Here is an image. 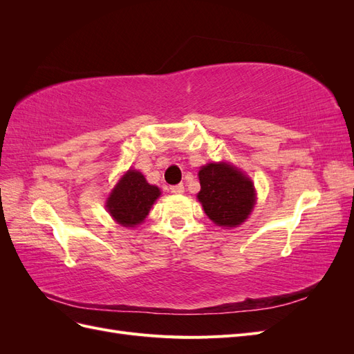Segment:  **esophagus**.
I'll list each match as a JSON object with an SVG mask.
<instances>
[{
    "mask_svg": "<svg viewBox=\"0 0 354 354\" xmlns=\"http://www.w3.org/2000/svg\"><path fill=\"white\" fill-rule=\"evenodd\" d=\"M169 190H171V194L181 195V194H183V192H185V186H183V185H176V186H171Z\"/></svg>",
    "mask_w": 354,
    "mask_h": 354,
    "instance_id": "34e87169",
    "label": "esophagus"
}]
</instances>
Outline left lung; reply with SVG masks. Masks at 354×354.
<instances>
[{"mask_svg":"<svg viewBox=\"0 0 354 354\" xmlns=\"http://www.w3.org/2000/svg\"><path fill=\"white\" fill-rule=\"evenodd\" d=\"M201 201L207 216L221 227H236L246 220L254 207V186L239 169L220 162L208 164L199 171Z\"/></svg>","mask_w":354,"mask_h":354,"instance_id":"8db88e82","label":"left lung"}]
</instances>
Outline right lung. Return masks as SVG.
<instances>
[{
    "label": "right lung",
    "instance_id": "1",
    "mask_svg": "<svg viewBox=\"0 0 354 354\" xmlns=\"http://www.w3.org/2000/svg\"><path fill=\"white\" fill-rule=\"evenodd\" d=\"M160 192L149 185L136 169H128L108 198V211L122 226L133 227L142 223L151 211Z\"/></svg>",
    "mask_w": 354,
    "mask_h": 354
}]
</instances>
